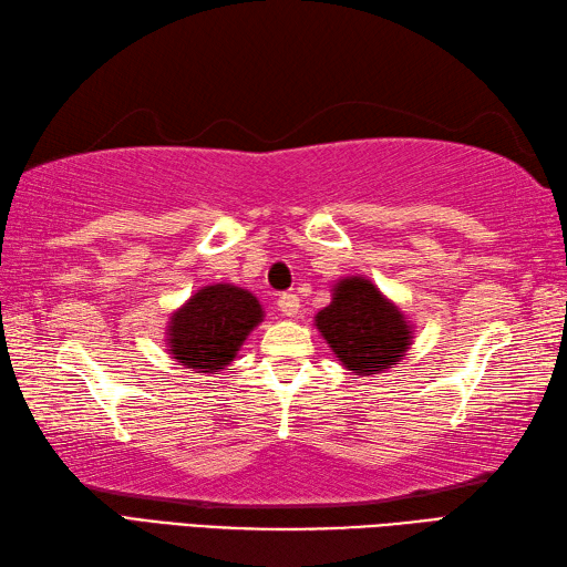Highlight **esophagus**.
I'll use <instances>...</instances> for the list:
<instances>
[{
    "mask_svg": "<svg viewBox=\"0 0 567 567\" xmlns=\"http://www.w3.org/2000/svg\"><path fill=\"white\" fill-rule=\"evenodd\" d=\"M279 308H281L284 316H298L300 300H298L296 293H281L279 296Z\"/></svg>",
    "mask_w": 567,
    "mask_h": 567,
    "instance_id": "34e87169",
    "label": "esophagus"
}]
</instances>
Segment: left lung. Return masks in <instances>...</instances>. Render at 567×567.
<instances>
[{
    "instance_id": "8db88e82",
    "label": "left lung",
    "mask_w": 567,
    "mask_h": 567,
    "mask_svg": "<svg viewBox=\"0 0 567 567\" xmlns=\"http://www.w3.org/2000/svg\"><path fill=\"white\" fill-rule=\"evenodd\" d=\"M316 324L337 359L359 375L390 369L410 344L402 312L359 276L337 284L332 303L318 312Z\"/></svg>"
}]
</instances>
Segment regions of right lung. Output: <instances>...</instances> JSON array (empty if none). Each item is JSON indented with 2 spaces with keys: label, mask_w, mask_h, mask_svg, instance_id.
<instances>
[{
  "label": "right lung",
  "mask_w": 567,
  "mask_h": 567,
  "mask_svg": "<svg viewBox=\"0 0 567 567\" xmlns=\"http://www.w3.org/2000/svg\"><path fill=\"white\" fill-rule=\"evenodd\" d=\"M257 322L261 306L245 288L206 286L172 316L169 351L182 367L200 373L218 371L235 359Z\"/></svg>",
  "instance_id": "1"
}]
</instances>
